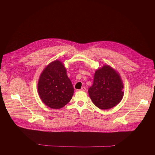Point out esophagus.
I'll list each match as a JSON object with an SVG mask.
<instances>
[{
    "label": "esophagus",
    "instance_id": "obj_1",
    "mask_svg": "<svg viewBox=\"0 0 155 155\" xmlns=\"http://www.w3.org/2000/svg\"><path fill=\"white\" fill-rule=\"evenodd\" d=\"M81 91H86V87L85 86H83L81 88Z\"/></svg>",
    "mask_w": 155,
    "mask_h": 155
}]
</instances>
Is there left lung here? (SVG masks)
Returning <instances> with one entry per match:
<instances>
[{"instance_id":"left-lung-1","label":"left lung","mask_w":155,"mask_h":155,"mask_svg":"<svg viewBox=\"0 0 155 155\" xmlns=\"http://www.w3.org/2000/svg\"><path fill=\"white\" fill-rule=\"evenodd\" d=\"M88 93L93 104L98 108H111L123 98V82L115 70L109 65H104L96 71L93 84Z\"/></svg>"}]
</instances>
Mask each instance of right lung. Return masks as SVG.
<instances>
[{"mask_svg": "<svg viewBox=\"0 0 155 155\" xmlns=\"http://www.w3.org/2000/svg\"><path fill=\"white\" fill-rule=\"evenodd\" d=\"M74 87L61 61L48 65L40 75L38 92L42 102L53 109L63 107L72 99Z\"/></svg>", "mask_w": 155, "mask_h": 155, "instance_id": "add662e5", "label": "right lung"}]
</instances>
